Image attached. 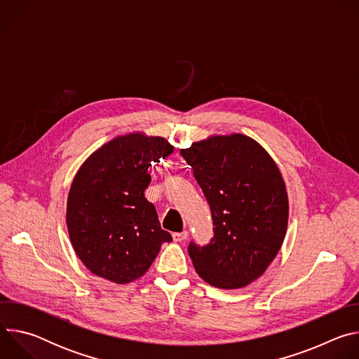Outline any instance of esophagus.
Listing matches in <instances>:
<instances>
[{
    "label": "esophagus",
    "mask_w": 359,
    "mask_h": 359,
    "mask_svg": "<svg viewBox=\"0 0 359 359\" xmlns=\"http://www.w3.org/2000/svg\"><path fill=\"white\" fill-rule=\"evenodd\" d=\"M173 240L175 241H184L187 237H189V233L187 231H182V233H173L172 234Z\"/></svg>",
    "instance_id": "34e87169"
}]
</instances>
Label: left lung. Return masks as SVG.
I'll list each match as a JSON object with an SVG mask.
<instances>
[{"mask_svg":"<svg viewBox=\"0 0 359 359\" xmlns=\"http://www.w3.org/2000/svg\"><path fill=\"white\" fill-rule=\"evenodd\" d=\"M180 153L208 198L215 224L208 245H189L191 263L213 287H245L266 273L287 234L283 175L269 151L243 133L212 135Z\"/></svg>","mask_w":359,"mask_h":359,"instance_id":"8db88e82","label":"left lung"}]
</instances>
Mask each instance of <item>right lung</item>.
Instances as JSON below:
<instances>
[{
    "label": "right lung",
    "instance_id": "right-lung-1",
    "mask_svg": "<svg viewBox=\"0 0 359 359\" xmlns=\"http://www.w3.org/2000/svg\"><path fill=\"white\" fill-rule=\"evenodd\" d=\"M162 136L130 132L97 147L78 169L67 201V227L83 266L128 284L142 277L172 236L144 197L149 166L173 153Z\"/></svg>",
    "mask_w": 359,
    "mask_h": 359
}]
</instances>
